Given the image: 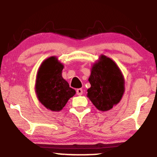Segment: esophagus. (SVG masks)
I'll return each instance as SVG.
<instances>
[{"instance_id": "1", "label": "esophagus", "mask_w": 157, "mask_h": 157, "mask_svg": "<svg viewBox=\"0 0 157 157\" xmlns=\"http://www.w3.org/2000/svg\"><path fill=\"white\" fill-rule=\"evenodd\" d=\"M82 92H83V91H82V89H77V95H82Z\"/></svg>"}]
</instances>
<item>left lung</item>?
Returning a JSON list of instances; mask_svg holds the SVG:
<instances>
[{
    "label": "left lung",
    "instance_id": "left-lung-1",
    "mask_svg": "<svg viewBox=\"0 0 157 157\" xmlns=\"http://www.w3.org/2000/svg\"><path fill=\"white\" fill-rule=\"evenodd\" d=\"M89 81L88 97L97 109L109 111L121 100L124 93V79L113 61L102 55L93 66Z\"/></svg>",
    "mask_w": 157,
    "mask_h": 157
}]
</instances>
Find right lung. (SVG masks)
Segmentation results:
<instances>
[{"mask_svg": "<svg viewBox=\"0 0 157 157\" xmlns=\"http://www.w3.org/2000/svg\"><path fill=\"white\" fill-rule=\"evenodd\" d=\"M63 66L55 57L44 61L36 81V93L40 102L53 111H59L75 94V89L62 77Z\"/></svg>", "mask_w": 157, "mask_h": 157, "instance_id": "add662e5", "label": "right lung"}]
</instances>
